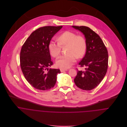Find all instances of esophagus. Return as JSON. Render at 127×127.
<instances>
[{"label":"esophagus","instance_id":"1","mask_svg":"<svg viewBox=\"0 0 127 127\" xmlns=\"http://www.w3.org/2000/svg\"><path fill=\"white\" fill-rule=\"evenodd\" d=\"M60 70H61V72H64V71L67 70V69H64V68H61V69H60Z\"/></svg>","mask_w":127,"mask_h":127}]
</instances>
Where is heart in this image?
I'll use <instances>...</instances> for the list:
<instances>
[{
  "instance_id": "1",
  "label": "heart",
  "mask_w": 127,
  "mask_h": 127,
  "mask_svg": "<svg viewBox=\"0 0 127 127\" xmlns=\"http://www.w3.org/2000/svg\"><path fill=\"white\" fill-rule=\"evenodd\" d=\"M58 42L51 40L48 44V49L51 56L58 58L61 54L62 47L67 45L66 53L62 56L56 61V65L62 68L70 67L76 62V57H82L87 49V41L85 37L77 35L71 31H66L59 35Z\"/></svg>"
}]
</instances>
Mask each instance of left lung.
<instances>
[{
	"mask_svg": "<svg viewBox=\"0 0 127 127\" xmlns=\"http://www.w3.org/2000/svg\"><path fill=\"white\" fill-rule=\"evenodd\" d=\"M72 27L84 34L87 41L86 54L79 64L80 67H86V70L77 69L74 81L79 88L91 91L100 83L107 72L108 52L101 37L91 28L85 26Z\"/></svg>",
	"mask_w": 127,
	"mask_h": 127,
	"instance_id": "8db88e82",
	"label": "left lung"
}]
</instances>
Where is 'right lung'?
<instances>
[{
    "label": "right lung",
    "mask_w": 127,
    "mask_h": 127,
    "mask_svg": "<svg viewBox=\"0 0 127 127\" xmlns=\"http://www.w3.org/2000/svg\"><path fill=\"white\" fill-rule=\"evenodd\" d=\"M62 26H47L33 32L23 44L20 53V65L28 82L37 90L47 91L57 82L59 69H48L53 63L48 49L52 37Z\"/></svg>",
    "instance_id": "obj_1"
}]
</instances>
